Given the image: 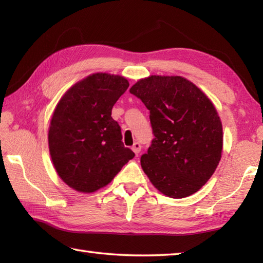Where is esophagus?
<instances>
[{
  "mask_svg": "<svg viewBox=\"0 0 263 263\" xmlns=\"http://www.w3.org/2000/svg\"><path fill=\"white\" fill-rule=\"evenodd\" d=\"M132 150H133V152H135V154L138 156L139 154H140V152H141V144L139 143V142H136L135 144H133Z\"/></svg>",
  "mask_w": 263,
  "mask_h": 263,
  "instance_id": "esophagus-1",
  "label": "esophagus"
}]
</instances>
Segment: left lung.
Segmentation results:
<instances>
[{
  "label": "left lung",
  "instance_id": "left-lung-1",
  "mask_svg": "<svg viewBox=\"0 0 263 263\" xmlns=\"http://www.w3.org/2000/svg\"><path fill=\"white\" fill-rule=\"evenodd\" d=\"M130 92L149 109L155 138L141 166L167 197L181 199L208 182L221 158L222 125L210 99L182 77L152 76Z\"/></svg>",
  "mask_w": 263,
  "mask_h": 263
}]
</instances>
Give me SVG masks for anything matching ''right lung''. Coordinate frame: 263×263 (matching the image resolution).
<instances>
[{
  "instance_id": "right-lung-1",
  "label": "right lung",
  "mask_w": 263,
  "mask_h": 263,
  "mask_svg": "<svg viewBox=\"0 0 263 263\" xmlns=\"http://www.w3.org/2000/svg\"><path fill=\"white\" fill-rule=\"evenodd\" d=\"M128 88L125 78L95 73L72 86L55 108L48 147L59 176L76 191L91 193L135 157L122 142L111 108Z\"/></svg>"
}]
</instances>
